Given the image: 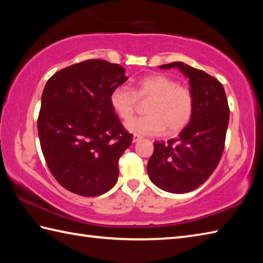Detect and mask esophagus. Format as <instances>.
<instances>
[{"instance_id":"34e87169","label":"esophagus","mask_w":263,"mask_h":263,"mask_svg":"<svg viewBox=\"0 0 263 263\" xmlns=\"http://www.w3.org/2000/svg\"><path fill=\"white\" fill-rule=\"evenodd\" d=\"M141 137H139V136H137V135H135V136H133V139H132V142H138V141H140L141 140Z\"/></svg>"}]
</instances>
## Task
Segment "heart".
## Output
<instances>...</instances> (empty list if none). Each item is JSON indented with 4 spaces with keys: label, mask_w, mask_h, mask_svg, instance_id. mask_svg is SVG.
<instances>
[{
    "label": "heart",
    "mask_w": 263,
    "mask_h": 263,
    "mask_svg": "<svg viewBox=\"0 0 263 263\" xmlns=\"http://www.w3.org/2000/svg\"><path fill=\"white\" fill-rule=\"evenodd\" d=\"M139 99H149L147 115L135 117L126 122V128L137 136H154L166 132H180L190 122L193 113V95L185 86L177 85L173 78L154 73L142 77L135 87H115L109 102L122 120H128L135 113Z\"/></svg>",
    "instance_id": "obj_1"
}]
</instances>
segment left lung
Here are the masks:
<instances>
[{
    "label": "left lung",
    "instance_id": "left-lung-1",
    "mask_svg": "<svg viewBox=\"0 0 263 263\" xmlns=\"http://www.w3.org/2000/svg\"><path fill=\"white\" fill-rule=\"evenodd\" d=\"M177 68L189 78L194 106L189 124L177 138L154 142L147 170L156 186L186 193L203 184L219 164L225 148L230 107L221 83L202 70L182 62L160 65Z\"/></svg>",
    "mask_w": 263,
    "mask_h": 263
}]
</instances>
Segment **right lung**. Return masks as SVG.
I'll return each instance as SVG.
<instances>
[{"instance_id": "1", "label": "right lung", "mask_w": 263, "mask_h": 263, "mask_svg": "<svg viewBox=\"0 0 263 263\" xmlns=\"http://www.w3.org/2000/svg\"><path fill=\"white\" fill-rule=\"evenodd\" d=\"M126 80L123 66L87 60L46 82L37 120L39 141L48 170L72 193L97 197L115 185L119 159L133 136L114 113L109 96Z\"/></svg>"}]
</instances>
